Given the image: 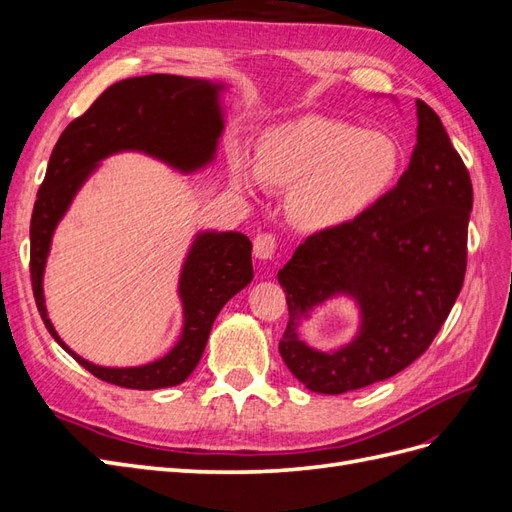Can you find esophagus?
I'll list each match as a JSON object with an SVG mask.
<instances>
[{"label":"esophagus","mask_w":512,"mask_h":512,"mask_svg":"<svg viewBox=\"0 0 512 512\" xmlns=\"http://www.w3.org/2000/svg\"><path fill=\"white\" fill-rule=\"evenodd\" d=\"M275 250H277V241L273 235H269V232H262V235L254 239V256L258 260H271Z\"/></svg>","instance_id":"34e87169"}]
</instances>
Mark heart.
Segmentation results:
<instances>
[{
	"instance_id": "heart-1",
	"label": "heart",
	"mask_w": 512,
	"mask_h": 512,
	"mask_svg": "<svg viewBox=\"0 0 512 512\" xmlns=\"http://www.w3.org/2000/svg\"><path fill=\"white\" fill-rule=\"evenodd\" d=\"M404 156L395 138L342 121L309 117L273 130L254 156V177L290 188L288 218L305 232H331L361 220L395 185ZM232 183L254 192L252 175L232 160Z\"/></svg>"
}]
</instances>
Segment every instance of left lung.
<instances>
[{
  "label": "left lung",
  "instance_id": "1",
  "mask_svg": "<svg viewBox=\"0 0 512 512\" xmlns=\"http://www.w3.org/2000/svg\"><path fill=\"white\" fill-rule=\"evenodd\" d=\"M470 211L468 170L440 117L416 100V147L395 188L354 224L307 237L277 271L288 303L280 354L292 376L342 395L414 363L459 297ZM337 298L355 303L357 333L331 351L309 347L302 322Z\"/></svg>",
  "mask_w": 512,
  "mask_h": 512
}]
</instances>
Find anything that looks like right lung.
Listing matches in <instances>:
<instances>
[{
	"mask_svg": "<svg viewBox=\"0 0 512 512\" xmlns=\"http://www.w3.org/2000/svg\"><path fill=\"white\" fill-rule=\"evenodd\" d=\"M228 91L222 79L149 74L119 81L74 119L59 136L29 226V271L38 312L55 342L96 378L123 389L156 391L188 380L205 352L220 309L252 282V243L237 230H196L177 282L181 335L160 359L134 367H104L76 354L55 331L46 312L44 269L53 235L76 194L117 153H143L181 175L215 162L226 128Z\"/></svg>",
	"mask_w": 512,
	"mask_h": 512,
	"instance_id": "1",
	"label": "right lung"
}]
</instances>
